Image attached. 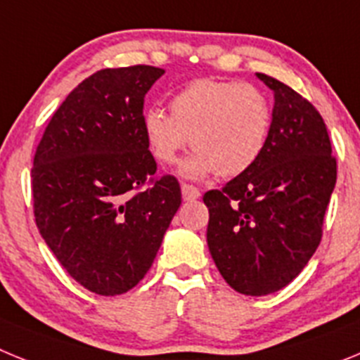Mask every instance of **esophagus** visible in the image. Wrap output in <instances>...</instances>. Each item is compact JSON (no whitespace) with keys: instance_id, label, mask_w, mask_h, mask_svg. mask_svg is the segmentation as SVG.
Here are the masks:
<instances>
[{"instance_id":"1","label":"esophagus","mask_w":360,"mask_h":360,"mask_svg":"<svg viewBox=\"0 0 360 360\" xmlns=\"http://www.w3.org/2000/svg\"><path fill=\"white\" fill-rule=\"evenodd\" d=\"M182 196H184V200H196V198H200L198 187L189 186V184H182Z\"/></svg>"}]
</instances>
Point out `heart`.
Masks as SVG:
<instances>
[{"instance_id": "b5f03b06", "label": "heart", "mask_w": 360, "mask_h": 360, "mask_svg": "<svg viewBox=\"0 0 360 360\" xmlns=\"http://www.w3.org/2000/svg\"><path fill=\"white\" fill-rule=\"evenodd\" d=\"M171 115L149 108L142 129L151 155L160 164H174L180 153L196 149L180 167L189 178L216 173L236 176L262 157L269 139V101L252 84L219 79H195L173 95Z\"/></svg>"}]
</instances>
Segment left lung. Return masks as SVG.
<instances>
[{
  "instance_id": "8db88e82",
  "label": "left lung",
  "mask_w": 360,
  "mask_h": 360,
  "mask_svg": "<svg viewBox=\"0 0 360 360\" xmlns=\"http://www.w3.org/2000/svg\"><path fill=\"white\" fill-rule=\"evenodd\" d=\"M274 91L265 149L221 189L207 191V245L219 274L240 294L287 287L314 256L337 180L319 111L290 86L257 73Z\"/></svg>"
}]
</instances>
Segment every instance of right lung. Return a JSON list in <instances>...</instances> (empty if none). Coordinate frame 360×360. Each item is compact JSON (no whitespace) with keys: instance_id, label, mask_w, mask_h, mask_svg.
Segmentation results:
<instances>
[{"instance_id":"add662e5","label":"right lung","mask_w":360,"mask_h":360,"mask_svg":"<svg viewBox=\"0 0 360 360\" xmlns=\"http://www.w3.org/2000/svg\"><path fill=\"white\" fill-rule=\"evenodd\" d=\"M164 70H98L63 101L34 155L41 236L79 285L131 290L153 265L182 203L174 176L157 178L142 129L144 97Z\"/></svg>"}]
</instances>
